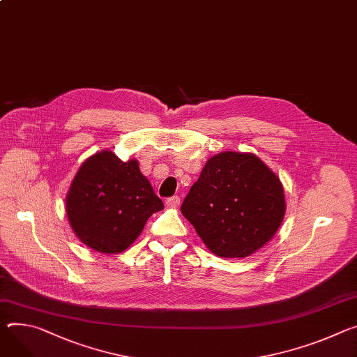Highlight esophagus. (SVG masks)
I'll return each instance as SVG.
<instances>
[{
    "label": "esophagus",
    "instance_id": "1",
    "mask_svg": "<svg viewBox=\"0 0 357 357\" xmlns=\"http://www.w3.org/2000/svg\"><path fill=\"white\" fill-rule=\"evenodd\" d=\"M165 204H167L168 208H178L181 205V198L179 197H171L165 201Z\"/></svg>",
    "mask_w": 357,
    "mask_h": 357
}]
</instances>
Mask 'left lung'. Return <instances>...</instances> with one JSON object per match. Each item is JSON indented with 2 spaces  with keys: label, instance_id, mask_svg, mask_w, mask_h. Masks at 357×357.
<instances>
[{
  "label": "left lung",
  "instance_id": "obj_1",
  "mask_svg": "<svg viewBox=\"0 0 357 357\" xmlns=\"http://www.w3.org/2000/svg\"><path fill=\"white\" fill-rule=\"evenodd\" d=\"M286 211L280 179L253 153L220 152L205 164L181 206L206 248L246 257L276 234Z\"/></svg>",
  "mask_w": 357,
  "mask_h": 357
}]
</instances>
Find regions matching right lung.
Segmentation results:
<instances>
[{
	"label": "right lung",
	"mask_w": 357,
	"mask_h": 357,
	"mask_svg": "<svg viewBox=\"0 0 357 357\" xmlns=\"http://www.w3.org/2000/svg\"><path fill=\"white\" fill-rule=\"evenodd\" d=\"M66 209L82 243L101 253H119L135 242L164 202L141 174L137 159L123 162L114 152L101 151L78 169Z\"/></svg>",
	"instance_id": "right-lung-1"
}]
</instances>
